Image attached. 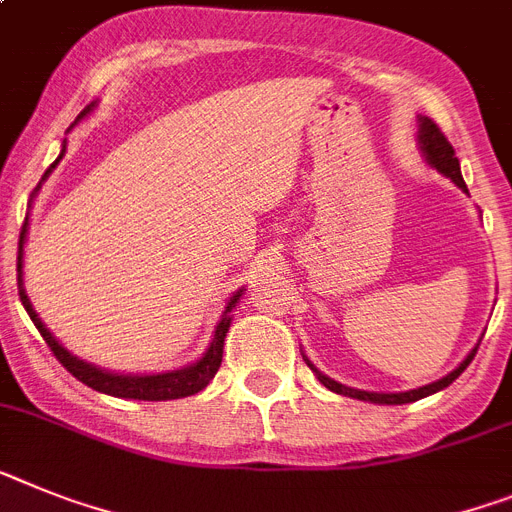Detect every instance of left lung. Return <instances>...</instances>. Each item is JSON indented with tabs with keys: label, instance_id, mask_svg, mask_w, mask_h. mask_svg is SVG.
Wrapping results in <instances>:
<instances>
[{
	"label": "left lung",
	"instance_id": "left-lung-1",
	"mask_svg": "<svg viewBox=\"0 0 512 512\" xmlns=\"http://www.w3.org/2000/svg\"><path fill=\"white\" fill-rule=\"evenodd\" d=\"M417 124H419L417 144H419V150H422V155H425L427 165L438 170V173H443L445 178H451V181L456 183L458 189L464 191V194H469V189H466V183H464V176H461V165H458L456 152H453L451 142H448V139L443 137V131L438 129V124H435V121H432V119H427V116H417ZM476 349H479V344H476V347L471 349V352L464 357V360L458 362L456 370H451V373H448V375H443L440 381H432V383H427V386H419V388H412V391H399V393L362 391V388L344 386V383L334 381V378H329V375H326V373H321V370H318L316 365H313V362H310L305 355H303V360L308 362V368L313 370V375H316L318 381H321L323 386L329 388V391L342 393V396H349V399H357V401H370V404H412V401L425 399V396H432V393H438V391H443V388L451 386V383L456 381L458 375H461L466 368H469V362L474 360ZM300 352H303V349H300Z\"/></svg>",
	"mask_w": 512,
	"mask_h": 512
}]
</instances>
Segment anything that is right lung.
Segmentation results:
<instances>
[{
    "mask_svg": "<svg viewBox=\"0 0 512 512\" xmlns=\"http://www.w3.org/2000/svg\"><path fill=\"white\" fill-rule=\"evenodd\" d=\"M95 108H98V100H95V103H90V106H87L85 111L77 116V121H82L85 116H90ZM77 121H74V124H77ZM72 126H69V129H72ZM64 152H67V139H64V144H61L59 157H56L54 163H51V168L43 173L41 183H38L36 189H33V194H30V204H33L36 194L41 191L43 181L51 176V170L59 165V160L64 157ZM28 222L30 220L25 217L23 233H20V246H17V290H20V300H23L30 321L36 323V329L41 331V336L46 339V344L51 347V352L56 355V360H59L61 365H64V368H67L74 378H77V381H82L85 386L93 388V391L116 396V399H137V401L183 399V396H194V393H199L202 388L209 386V381H212L214 375H217V370H220V365H222L225 336H227V331H230V323H233L235 305L240 303L243 292H246L243 287H240L238 292H233V298L227 300L220 321H217V326H214V331H212V339H209L207 349H204V355L199 357V360L191 362V365H183V368H178V370H165V373H116V370H106V368H100V365H93V362L82 360V357L72 355V352H69V349L64 347V344H61L59 339H56V336L46 329V323L38 318L36 308H33V303H30L28 292H25V279H23Z\"/></svg>",
    "mask_w": 512,
    "mask_h": 512,
    "instance_id": "add662e5",
    "label": "right lung"
}]
</instances>
